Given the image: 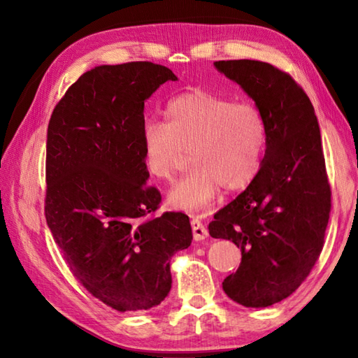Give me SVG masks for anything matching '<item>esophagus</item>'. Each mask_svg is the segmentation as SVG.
Wrapping results in <instances>:
<instances>
[{"label":"esophagus","instance_id":"obj_1","mask_svg":"<svg viewBox=\"0 0 358 358\" xmlns=\"http://www.w3.org/2000/svg\"><path fill=\"white\" fill-rule=\"evenodd\" d=\"M191 224H192V232H194V240L195 241H203L204 238H208L209 232L206 229V226H204L199 218H192Z\"/></svg>","mask_w":358,"mask_h":358}]
</instances>
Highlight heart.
Listing matches in <instances>:
<instances>
[{"mask_svg": "<svg viewBox=\"0 0 358 358\" xmlns=\"http://www.w3.org/2000/svg\"><path fill=\"white\" fill-rule=\"evenodd\" d=\"M166 118L148 120L141 143L144 166L157 180H172L191 152L192 171L167 194L172 209H200L220 189L237 192L252 183L266 148V121L255 104L199 89L173 96Z\"/></svg>", "mask_w": 358, "mask_h": 358, "instance_id": "b5f03b06", "label": "heart"}]
</instances>
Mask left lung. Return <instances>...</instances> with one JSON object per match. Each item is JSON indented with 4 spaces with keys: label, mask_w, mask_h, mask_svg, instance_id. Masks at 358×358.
<instances>
[{
    "label": "left lung",
    "mask_w": 358,
    "mask_h": 358,
    "mask_svg": "<svg viewBox=\"0 0 358 358\" xmlns=\"http://www.w3.org/2000/svg\"><path fill=\"white\" fill-rule=\"evenodd\" d=\"M252 98L266 121V150L255 178L209 223L232 240L241 263L223 281L229 299L266 308L295 292L314 268L331 212L322 135L314 106L289 73L255 59L215 62Z\"/></svg>",
    "instance_id": "1"
}]
</instances>
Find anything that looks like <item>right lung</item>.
<instances>
[{"label": "right lung", "instance_id": "right-lung-1", "mask_svg": "<svg viewBox=\"0 0 358 358\" xmlns=\"http://www.w3.org/2000/svg\"><path fill=\"white\" fill-rule=\"evenodd\" d=\"M149 62L96 66L52 112L45 149V222L80 283L120 313L158 306L172 286L171 258L191 246L181 212L154 217L141 132L144 101L177 81Z\"/></svg>", "mask_w": 358, "mask_h": 358}]
</instances>
